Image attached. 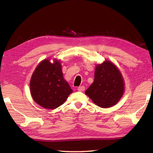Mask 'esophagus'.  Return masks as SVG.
<instances>
[{"instance_id":"esophagus-1","label":"esophagus","mask_w":153,"mask_h":153,"mask_svg":"<svg viewBox=\"0 0 153 153\" xmlns=\"http://www.w3.org/2000/svg\"><path fill=\"white\" fill-rule=\"evenodd\" d=\"M77 90H78V91H80V92H82V91H84V90H85V87L84 86H79L78 88H77Z\"/></svg>"}]
</instances>
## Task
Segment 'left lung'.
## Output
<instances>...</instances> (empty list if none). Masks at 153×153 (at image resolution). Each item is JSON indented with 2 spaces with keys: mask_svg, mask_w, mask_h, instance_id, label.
<instances>
[{
  "mask_svg": "<svg viewBox=\"0 0 153 153\" xmlns=\"http://www.w3.org/2000/svg\"><path fill=\"white\" fill-rule=\"evenodd\" d=\"M124 92V81L121 72L109 61L97 65L94 79L85 93L94 104L108 108L117 104Z\"/></svg>",
  "mask_w": 153,
  "mask_h": 153,
  "instance_id": "left-lung-1",
  "label": "left lung"
}]
</instances>
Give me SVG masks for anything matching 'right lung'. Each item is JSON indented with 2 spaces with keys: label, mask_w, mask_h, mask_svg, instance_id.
<instances>
[{
  "label": "right lung",
  "mask_w": 153,
  "mask_h": 153,
  "mask_svg": "<svg viewBox=\"0 0 153 153\" xmlns=\"http://www.w3.org/2000/svg\"><path fill=\"white\" fill-rule=\"evenodd\" d=\"M59 61L51 63L49 59L41 61L31 77L30 92L34 101L45 108L55 109L65 102L72 93L64 79Z\"/></svg>",
  "instance_id": "obj_1"
}]
</instances>
